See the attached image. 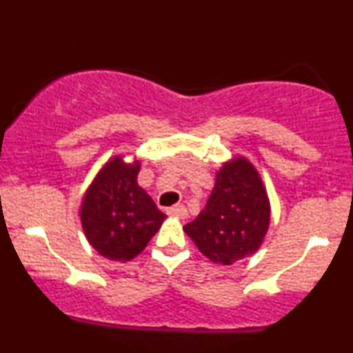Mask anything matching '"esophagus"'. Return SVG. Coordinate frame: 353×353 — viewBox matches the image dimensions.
I'll use <instances>...</instances> for the list:
<instances>
[{
    "label": "esophagus",
    "instance_id": "34e87169",
    "mask_svg": "<svg viewBox=\"0 0 353 353\" xmlns=\"http://www.w3.org/2000/svg\"><path fill=\"white\" fill-rule=\"evenodd\" d=\"M168 214H169V216L177 217V219H185V217H188V209H185L182 204L172 205V208L168 209Z\"/></svg>",
    "mask_w": 353,
    "mask_h": 353
}]
</instances>
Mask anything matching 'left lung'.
I'll use <instances>...</instances> for the list:
<instances>
[{
	"instance_id": "8db88e82",
	"label": "left lung",
	"mask_w": 353,
	"mask_h": 353,
	"mask_svg": "<svg viewBox=\"0 0 353 353\" xmlns=\"http://www.w3.org/2000/svg\"><path fill=\"white\" fill-rule=\"evenodd\" d=\"M269 222L264 182L245 157H234L216 172L208 204L184 232L210 262L230 265L257 252Z\"/></svg>"
}]
</instances>
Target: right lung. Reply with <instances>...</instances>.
<instances>
[{
  "label": "right lung",
  "instance_id": "obj_1",
  "mask_svg": "<svg viewBox=\"0 0 353 353\" xmlns=\"http://www.w3.org/2000/svg\"><path fill=\"white\" fill-rule=\"evenodd\" d=\"M141 165L116 156L89 185L81 204V224L89 244L109 261L125 262L144 250L165 214L137 184Z\"/></svg>",
  "mask_w": 353,
  "mask_h": 353
}]
</instances>
